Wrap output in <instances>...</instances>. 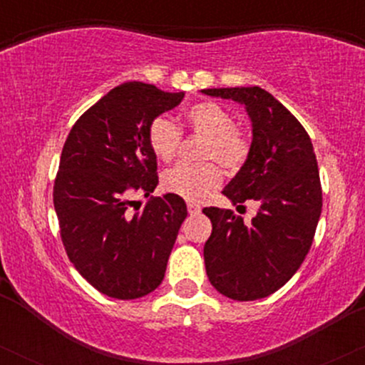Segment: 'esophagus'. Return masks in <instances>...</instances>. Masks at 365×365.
Instances as JSON below:
<instances>
[{
    "label": "esophagus",
    "mask_w": 365,
    "mask_h": 365,
    "mask_svg": "<svg viewBox=\"0 0 365 365\" xmlns=\"http://www.w3.org/2000/svg\"><path fill=\"white\" fill-rule=\"evenodd\" d=\"M187 209H188V215H192V216L199 215V212H200V206H199V204H195V202H188Z\"/></svg>",
    "instance_id": "obj_1"
}]
</instances>
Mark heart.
<instances>
[{
	"mask_svg": "<svg viewBox=\"0 0 365 365\" xmlns=\"http://www.w3.org/2000/svg\"><path fill=\"white\" fill-rule=\"evenodd\" d=\"M187 125L206 137L202 159H216L225 170L235 171L249 158L250 140L242 130L235 128V118L226 108L212 101L192 104L185 111ZM182 133L166 116L150 121L148 142L159 161L168 163L177 156ZM165 190L183 197L190 202H200L221 183V170L215 163L202 165H177L165 171L161 178Z\"/></svg>",
	"mask_w": 365,
	"mask_h": 365,
	"instance_id": "obj_1",
	"label": "heart"
}]
</instances>
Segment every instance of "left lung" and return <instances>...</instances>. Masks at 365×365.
<instances>
[{"label":"left lung","mask_w":365,"mask_h":365,"mask_svg":"<svg viewBox=\"0 0 365 365\" xmlns=\"http://www.w3.org/2000/svg\"><path fill=\"white\" fill-rule=\"evenodd\" d=\"M200 92L244 104L252 123L249 158L223 194L238 207L249 199L261 204L249 225L232 209H204L212 223L204 245L207 278L228 299H264L297 273L319 221L322 192L311 137L261 87Z\"/></svg>","instance_id":"left-lung-1"}]
</instances>
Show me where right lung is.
Segmentation results:
<instances>
[{
    "mask_svg": "<svg viewBox=\"0 0 365 365\" xmlns=\"http://www.w3.org/2000/svg\"><path fill=\"white\" fill-rule=\"evenodd\" d=\"M185 92L125 82L91 106L70 130L54 180V211L66 255L96 290L132 300L161 284L187 217L180 195L150 197L130 212L133 193L158 187L150 121L182 103Z\"/></svg>",
    "mask_w": 365,
    "mask_h": 365,
    "instance_id": "add662e5",
    "label": "right lung"
}]
</instances>
